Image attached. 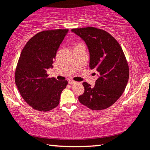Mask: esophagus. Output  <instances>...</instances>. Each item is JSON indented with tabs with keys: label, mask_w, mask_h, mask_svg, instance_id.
<instances>
[{
	"label": "esophagus",
	"mask_w": 150,
	"mask_h": 150,
	"mask_svg": "<svg viewBox=\"0 0 150 150\" xmlns=\"http://www.w3.org/2000/svg\"><path fill=\"white\" fill-rule=\"evenodd\" d=\"M76 81H73V80H69V84H76Z\"/></svg>",
	"instance_id": "esophagus-1"
}]
</instances>
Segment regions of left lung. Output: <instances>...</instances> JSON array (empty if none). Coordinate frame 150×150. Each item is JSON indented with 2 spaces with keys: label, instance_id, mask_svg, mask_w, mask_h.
Wrapping results in <instances>:
<instances>
[{
  "label": "left lung",
  "instance_id": "1",
  "mask_svg": "<svg viewBox=\"0 0 150 150\" xmlns=\"http://www.w3.org/2000/svg\"><path fill=\"white\" fill-rule=\"evenodd\" d=\"M71 30L85 41L90 53L89 67L99 73L94 87L82 83L84 92L79 96V101L92 110L107 109L122 96L128 82L129 71L122 49L114 37L102 29L87 27Z\"/></svg>",
  "mask_w": 150,
  "mask_h": 150
}]
</instances>
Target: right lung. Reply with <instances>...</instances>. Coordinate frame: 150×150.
Here are the masks:
<instances>
[{
  "mask_svg": "<svg viewBox=\"0 0 150 150\" xmlns=\"http://www.w3.org/2000/svg\"><path fill=\"white\" fill-rule=\"evenodd\" d=\"M67 29L40 32L28 41L21 51L15 71V83L23 100L34 109L48 111L59 103L67 80L48 77L59 47Z\"/></svg>",
  "mask_w": 150,
  "mask_h": 150,
  "instance_id": "obj_1",
  "label": "right lung"
}]
</instances>
